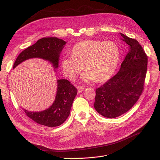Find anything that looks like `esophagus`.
<instances>
[{
  "label": "esophagus",
  "instance_id": "esophagus-1",
  "mask_svg": "<svg viewBox=\"0 0 160 160\" xmlns=\"http://www.w3.org/2000/svg\"><path fill=\"white\" fill-rule=\"evenodd\" d=\"M77 89H78V93H81L82 91H83L84 88H83V86H78V87H77Z\"/></svg>",
  "mask_w": 160,
  "mask_h": 160
}]
</instances>
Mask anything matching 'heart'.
Instances as JSON below:
<instances>
[{"instance_id": "obj_1", "label": "heart", "mask_w": 160, "mask_h": 160, "mask_svg": "<svg viewBox=\"0 0 160 160\" xmlns=\"http://www.w3.org/2000/svg\"><path fill=\"white\" fill-rule=\"evenodd\" d=\"M71 56L62 58L61 65L64 75L72 80L84 69L81 80L89 82L109 79L117 68L120 57L118 47L112 41H82L72 47Z\"/></svg>"}]
</instances>
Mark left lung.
I'll return each instance as SVG.
<instances>
[{
    "mask_svg": "<svg viewBox=\"0 0 160 160\" xmlns=\"http://www.w3.org/2000/svg\"><path fill=\"white\" fill-rule=\"evenodd\" d=\"M128 52L119 71L96 89L94 108L101 115L115 118L126 113L137 102L144 89L148 56L139 42L120 33Z\"/></svg>",
    "mask_w": 160,
    "mask_h": 160,
    "instance_id": "obj_1",
    "label": "left lung"
}]
</instances>
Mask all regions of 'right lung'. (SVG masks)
<instances>
[{
    "instance_id": "add662e5",
    "label": "right lung",
    "mask_w": 160,
    "mask_h": 160,
    "mask_svg": "<svg viewBox=\"0 0 160 160\" xmlns=\"http://www.w3.org/2000/svg\"><path fill=\"white\" fill-rule=\"evenodd\" d=\"M67 42L57 37H45L22 51L14 62L13 69L31 58H41L49 61L55 69L59 65L61 52ZM77 89L67 79L57 80V91L54 103L50 108L40 112L24 109L34 122L47 127H57L63 123L69 117Z\"/></svg>"
}]
</instances>
